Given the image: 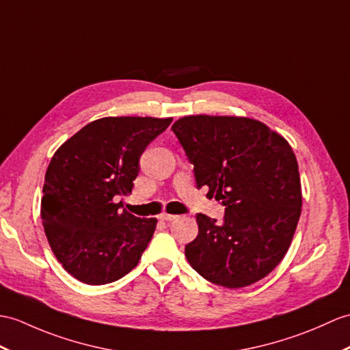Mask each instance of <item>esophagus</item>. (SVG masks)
I'll list each match as a JSON object with an SVG mask.
<instances>
[{"instance_id": "esophagus-1", "label": "esophagus", "mask_w": 350, "mask_h": 350, "mask_svg": "<svg viewBox=\"0 0 350 350\" xmlns=\"http://www.w3.org/2000/svg\"><path fill=\"white\" fill-rule=\"evenodd\" d=\"M177 216L176 215H168V213H162V215H159V219L161 221H165V222H172V221H174Z\"/></svg>"}]
</instances>
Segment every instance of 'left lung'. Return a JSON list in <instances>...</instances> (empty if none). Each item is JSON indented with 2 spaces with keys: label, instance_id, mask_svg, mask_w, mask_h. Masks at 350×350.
Listing matches in <instances>:
<instances>
[{
  "label": "left lung",
  "instance_id": "obj_1",
  "mask_svg": "<svg viewBox=\"0 0 350 350\" xmlns=\"http://www.w3.org/2000/svg\"><path fill=\"white\" fill-rule=\"evenodd\" d=\"M193 165L197 188L222 201V222L197 215L198 235L185 247L191 267L225 288H245L286 255L301 215L298 162L289 143L262 122L186 116L173 125Z\"/></svg>",
  "mask_w": 350,
  "mask_h": 350
}]
</instances>
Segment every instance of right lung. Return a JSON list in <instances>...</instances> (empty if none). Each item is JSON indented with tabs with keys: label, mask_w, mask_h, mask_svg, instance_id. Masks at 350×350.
Returning <instances> with one entry per match:
<instances>
[{
	"label": "right lung",
	"mask_w": 350,
	"mask_h": 350,
	"mask_svg": "<svg viewBox=\"0 0 350 350\" xmlns=\"http://www.w3.org/2000/svg\"><path fill=\"white\" fill-rule=\"evenodd\" d=\"M172 120L103 118L55 152L44 176L42 219L52 252L72 278L105 285L140 261L158 221L128 213L116 201L131 192L144 149Z\"/></svg>",
	"instance_id": "1"
}]
</instances>
